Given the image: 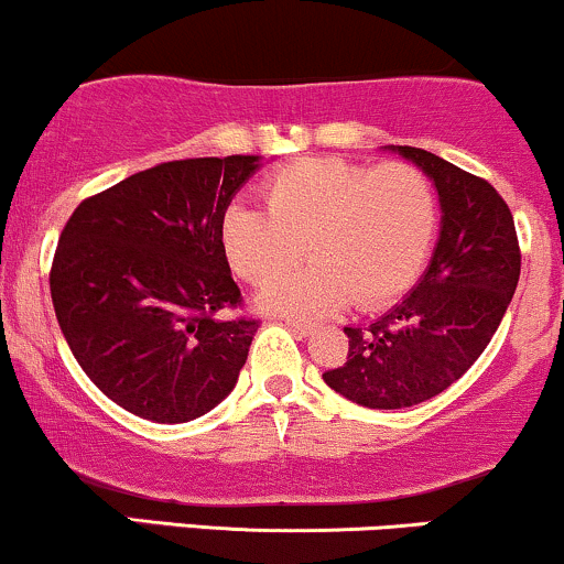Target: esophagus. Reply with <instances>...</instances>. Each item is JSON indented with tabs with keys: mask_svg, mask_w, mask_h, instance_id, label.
Listing matches in <instances>:
<instances>
[{
	"mask_svg": "<svg viewBox=\"0 0 564 564\" xmlns=\"http://www.w3.org/2000/svg\"><path fill=\"white\" fill-rule=\"evenodd\" d=\"M286 326L292 332L300 334V337H307V334H313V324H307V321H296V318H286Z\"/></svg>",
	"mask_w": 564,
	"mask_h": 564,
	"instance_id": "1",
	"label": "esophagus"
}]
</instances>
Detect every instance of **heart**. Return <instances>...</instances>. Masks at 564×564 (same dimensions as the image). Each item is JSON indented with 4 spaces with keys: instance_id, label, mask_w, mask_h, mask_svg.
I'll return each mask as SVG.
<instances>
[{
    "instance_id": "obj_1",
    "label": "heart",
    "mask_w": 564,
    "mask_h": 564,
    "mask_svg": "<svg viewBox=\"0 0 564 564\" xmlns=\"http://www.w3.org/2000/svg\"><path fill=\"white\" fill-rule=\"evenodd\" d=\"M262 197L268 212L227 206L219 240L253 286L292 270L307 246L313 264L262 294L275 313L326 315L350 300L358 311H380L417 283L436 238V195L412 163L296 160L272 173Z\"/></svg>"
}]
</instances>
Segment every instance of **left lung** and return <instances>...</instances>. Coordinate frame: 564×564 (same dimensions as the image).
<instances>
[{"mask_svg": "<svg viewBox=\"0 0 564 564\" xmlns=\"http://www.w3.org/2000/svg\"><path fill=\"white\" fill-rule=\"evenodd\" d=\"M399 152L436 184L442 232L417 286L375 324L345 326L348 361L324 372L369 410L414 406L460 380L498 332L522 268L513 216L487 178L417 147Z\"/></svg>", "mask_w": 564, "mask_h": 564, "instance_id": "1", "label": "left lung"}]
</instances>
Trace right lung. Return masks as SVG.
<instances>
[{
  "label": "right lung",
  "instance_id": "right-lung-1",
  "mask_svg": "<svg viewBox=\"0 0 564 564\" xmlns=\"http://www.w3.org/2000/svg\"><path fill=\"white\" fill-rule=\"evenodd\" d=\"M259 158H189L85 197L58 238L51 296L93 386L154 423L212 412L238 382L259 321L243 305L219 221Z\"/></svg>",
  "mask_w": 564,
  "mask_h": 564
}]
</instances>
